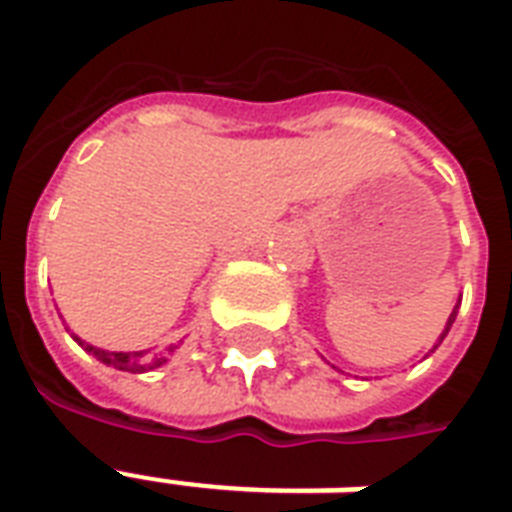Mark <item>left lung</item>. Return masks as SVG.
Listing matches in <instances>:
<instances>
[{"instance_id": "8db88e82", "label": "left lung", "mask_w": 512, "mask_h": 512, "mask_svg": "<svg viewBox=\"0 0 512 512\" xmlns=\"http://www.w3.org/2000/svg\"><path fill=\"white\" fill-rule=\"evenodd\" d=\"M456 313H459V305L453 307V313H451V318H448V324H445V332H443V334H440V343H443V337H445V334H448V329H451V326H453V321H456Z\"/></svg>"}]
</instances>
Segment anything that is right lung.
<instances>
[{"label": "right lung", "instance_id": "obj_1", "mask_svg": "<svg viewBox=\"0 0 512 512\" xmlns=\"http://www.w3.org/2000/svg\"><path fill=\"white\" fill-rule=\"evenodd\" d=\"M78 345H83V351L94 353L96 359L107 364V367H115V370L124 372H148L153 367H161L167 356L164 353H156V356H145V351H129V353H115V351H102V348H94V345L83 343L80 337H75ZM172 351V348H169Z\"/></svg>", "mask_w": 512, "mask_h": 512}]
</instances>
